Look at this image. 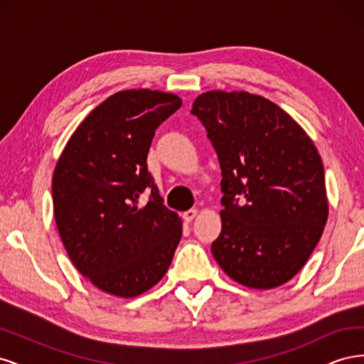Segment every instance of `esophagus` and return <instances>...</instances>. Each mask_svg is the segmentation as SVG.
<instances>
[{
    "instance_id": "1",
    "label": "esophagus",
    "mask_w": 364,
    "mask_h": 364,
    "mask_svg": "<svg viewBox=\"0 0 364 364\" xmlns=\"http://www.w3.org/2000/svg\"><path fill=\"white\" fill-rule=\"evenodd\" d=\"M197 215V209H188V211H185L182 214V218L185 220V222H191V220H194V217Z\"/></svg>"
}]
</instances>
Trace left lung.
<instances>
[{
    "label": "left lung",
    "instance_id": "obj_1",
    "mask_svg": "<svg viewBox=\"0 0 364 364\" xmlns=\"http://www.w3.org/2000/svg\"><path fill=\"white\" fill-rule=\"evenodd\" d=\"M222 168V232L211 250L228 277L267 290L310 258L328 218L323 164L279 106L245 91H209L193 103Z\"/></svg>",
    "mask_w": 364,
    "mask_h": 364
}]
</instances>
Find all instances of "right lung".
Here are the masks:
<instances>
[{
	"instance_id": "add662e5",
	"label": "right lung",
	"mask_w": 364,
	"mask_h": 364,
	"mask_svg": "<svg viewBox=\"0 0 364 364\" xmlns=\"http://www.w3.org/2000/svg\"><path fill=\"white\" fill-rule=\"evenodd\" d=\"M181 106L174 94L117 92L82 121L54 168L62 243L75 269L109 294L134 297L156 285L181 241V218L147 168L155 130Z\"/></svg>"
}]
</instances>
